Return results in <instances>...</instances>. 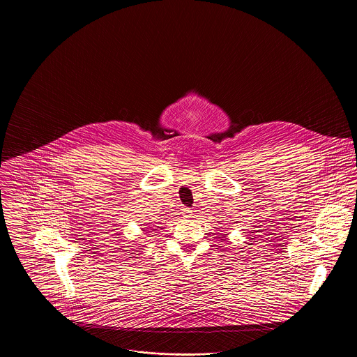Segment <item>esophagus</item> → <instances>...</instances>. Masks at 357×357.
<instances>
[{
    "mask_svg": "<svg viewBox=\"0 0 357 357\" xmlns=\"http://www.w3.org/2000/svg\"><path fill=\"white\" fill-rule=\"evenodd\" d=\"M191 213H192V211H191L190 208H183V211H182V214H183V217H185V218L191 217Z\"/></svg>",
    "mask_w": 357,
    "mask_h": 357,
    "instance_id": "34e87169",
    "label": "esophagus"
}]
</instances>
